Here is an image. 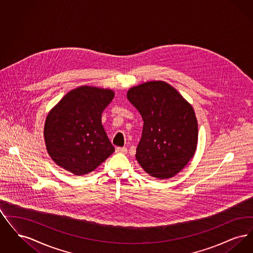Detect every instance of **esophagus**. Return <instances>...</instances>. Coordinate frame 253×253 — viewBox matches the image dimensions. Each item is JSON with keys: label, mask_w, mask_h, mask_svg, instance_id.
Wrapping results in <instances>:
<instances>
[{"label": "esophagus", "mask_w": 253, "mask_h": 253, "mask_svg": "<svg viewBox=\"0 0 253 253\" xmlns=\"http://www.w3.org/2000/svg\"><path fill=\"white\" fill-rule=\"evenodd\" d=\"M116 152L119 153V154H127L128 150H127L126 147H117Z\"/></svg>", "instance_id": "1"}]
</instances>
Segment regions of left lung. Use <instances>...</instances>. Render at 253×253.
Instances as JSON below:
<instances>
[{
	"mask_svg": "<svg viewBox=\"0 0 253 253\" xmlns=\"http://www.w3.org/2000/svg\"><path fill=\"white\" fill-rule=\"evenodd\" d=\"M129 101L144 121L135 158L151 176L169 178L193 157L198 127L193 107L170 85L149 82L132 87Z\"/></svg>",
	"mask_w": 253,
	"mask_h": 253,
	"instance_id": "obj_1",
	"label": "left lung"
}]
</instances>
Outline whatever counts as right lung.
Returning a JSON list of instances; mask_svg holds the SVG:
<instances>
[{
	"mask_svg": "<svg viewBox=\"0 0 253 253\" xmlns=\"http://www.w3.org/2000/svg\"><path fill=\"white\" fill-rule=\"evenodd\" d=\"M114 96L108 89L83 86L52 109L44 125V139L49 156L59 166L83 175L114 153L101 124V114Z\"/></svg>",
	"mask_w": 253,
	"mask_h": 253,
	"instance_id": "obj_1",
	"label": "right lung"
}]
</instances>
